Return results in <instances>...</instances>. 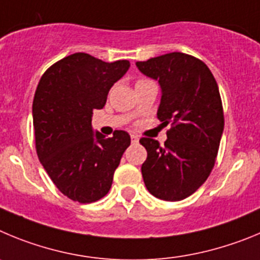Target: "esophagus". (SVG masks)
Returning a JSON list of instances; mask_svg holds the SVG:
<instances>
[{
  "instance_id": "34e87169",
  "label": "esophagus",
  "mask_w": 260,
  "mask_h": 260,
  "mask_svg": "<svg viewBox=\"0 0 260 260\" xmlns=\"http://www.w3.org/2000/svg\"><path fill=\"white\" fill-rule=\"evenodd\" d=\"M131 140H132L133 144H137L139 142V136H136V135H131Z\"/></svg>"
}]
</instances>
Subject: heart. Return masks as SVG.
<instances>
[{
  "label": "heart",
  "mask_w": 260,
  "mask_h": 260,
  "mask_svg": "<svg viewBox=\"0 0 260 260\" xmlns=\"http://www.w3.org/2000/svg\"><path fill=\"white\" fill-rule=\"evenodd\" d=\"M140 81H142V80H140Z\"/></svg>",
  "instance_id": "heart-1"
}]
</instances>
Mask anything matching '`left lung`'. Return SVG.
Segmentation results:
<instances>
[{
    "label": "left lung",
    "instance_id": "1",
    "mask_svg": "<svg viewBox=\"0 0 260 260\" xmlns=\"http://www.w3.org/2000/svg\"><path fill=\"white\" fill-rule=\"evenodd\" d=\"M136 66L158 81L156 116L165 127L171 124L163 146L149 137L140 140L147 151L141 167L145 185L159 200L181 201L202 185L215 165L224 129L216 80L202 60L177 51Z\"/></svg>",
    "mask_w": 260,
    "mask_h": 260
}]
</instances>
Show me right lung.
Masks as SVG:
<instances>
[{
  "label": "right lung",
  "instance_id": "add662e5",
  "mask_svg": "<svg viewBox=\"0 0 260 260\" xmlns=\"http://www.w3.org/2000/svg\"><path fill=\"white\" fill-rule=\"evenodd\" d=\"M131 63H107L75 53L46 70L32 105L37 156L51 181L64 196L80 203L109 193L114 172L131 144L124 131L106 139L93 131V110L105 106L111 86Z\"/></svg>",
  "mask_w": 260,
  "mask_h": 260
}]
</instances>
